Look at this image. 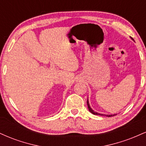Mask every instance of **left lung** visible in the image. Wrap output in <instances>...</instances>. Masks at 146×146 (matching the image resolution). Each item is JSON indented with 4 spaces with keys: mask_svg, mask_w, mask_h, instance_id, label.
<instances>
[{
    "mask_svg": "<svg viewBox=\"0 0 146 146\" xmlns=\"http://www.w3.org/2000/svg\"><path fill=\"white\" fill-rule=\"evenodd\" d=\"M130 38L132 40H134L133 39L130 37ZM87 106H88V110H89V111L92 114H93V115H101V116H106V117H113L114 115H116L117 114H114V115H104V114H102V113H97V112H95L93 110V109L91 108V107L90 106V104H89V102H88V100H87Z\"/></svg>",
    "mask_w": 146,
    "mask_h": 146,
    "instance_id": "8db88e82",
    "label": "left lung"
}]
</instances>
